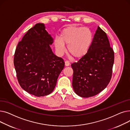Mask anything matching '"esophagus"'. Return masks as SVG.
Instances as JSON below:
<instances>
[{
  "instance_id": "obj_1",
  "label": "esophagus",
  "mask_w": 130,
  "mask_h": 130,
  "mask_svg": "<svg viewBox=\"0 0 130 130\" xmlns=\"http://www.w3.org/2000/svg\"><path fill=\"white\" fill-rule=\"evenodd\" d=\"M70 63L69 61L66 60V61H65V65L66 66H69L70 65Z\"/></svg>"
}]
</instances>
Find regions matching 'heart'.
Instances as JSON below:
<instances>
[{
  "instance_id": "1",
  "label": "heart",
  "mask_w": 130,
  "mask_h": 130,
  "mask_svg": "<svg viewBox=\"0 0 130 130\" xmlns=\"http://www.w3.org/2000/svg\"><path fill=\"white\" fill-rule=\"evenodd\" d=\"M93 35L86 27L69 26L61 31L60 38L55 39L54 44L59 55L65 51V45H68V52L73 57L80 58L87 53L92 45Z\"/></svg>"
}]
</instances>
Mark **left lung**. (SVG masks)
Returning a JSON list of instances; mask_svg holds the SVG:
<instances>
[{"mask_svg":"<svg viewBox=\"0 0 130 130\" xmlns=\"http://www.w3.org/2000/svg\"><path fill=\"white\" fill-rule=\"evenodd\" d=\"M114 60L106 34L98 26L89 50L71 65L75 92L80 97L90 98L105 89L112 77Z\"/></svg>","mask_w":130,"mask_h":130,"instance_id":"left-lung-1","label":"left lung"}]
</instances>
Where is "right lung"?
<instances>
[{"label": "right lung", "mask_w": 130, "mask_h": 130, "mask_svg": "<svg viewBox=\"0 0 130 130\" xmlns=\"http://www.w3.org/2000/svg\"><path fill=\"white\" fill-rule=\"evenodd\" d=\"M53 43L44 24L38 23L25 34L15 50L13 63L18 83L36 96H46L53 91L64 67L63 58L52 51Z\"/></svg>", "instance_id": "right-lung-1"}]
</instances>
